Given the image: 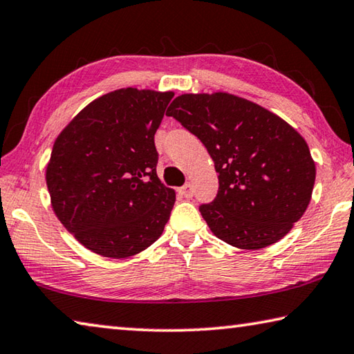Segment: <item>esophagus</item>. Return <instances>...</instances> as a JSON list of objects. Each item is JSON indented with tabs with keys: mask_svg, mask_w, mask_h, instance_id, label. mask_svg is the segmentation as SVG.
I'll use <instances>...</instances> for the list:
<instances>
[{
	"mask_svg": "<svg viewBox=\"0 0 354 354\" xmlns=\"http://www.w3.org/2000/svg\"><path fill=\"white\" fill-rule=\"evenodd\" d=\"M178 193H180L183 197H187V199H189V197L193 196V187H191V183H185L183 187L178 189Z\"/></svg>",
	"mask_w": 354,
	"mask_h": 354,
	"instance_id": "esophagus-1",
	"label": "esophagus"
}]
</instances>
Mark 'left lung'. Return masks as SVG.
Listing matches in <instances>:
<instances>
[{"label":"left lung","instance_id":"1","mask_svg":"<svg viewBox=\"0 0 354 354\" xmlns=\"http://www.w3.org/2000/svg\"><path fill=\"white\" fill-rule=\"evenodd\" d=\"M166 115L194 133L214 161L218 196L199 208L214 236L245 250L286 236L315 182L305 138L270 110L225 91L180 95Z\"/></svg>","mask_w":354,"mask_h":354}]
</instances>
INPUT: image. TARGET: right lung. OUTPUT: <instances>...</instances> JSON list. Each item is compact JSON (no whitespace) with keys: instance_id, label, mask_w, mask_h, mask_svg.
<instances>
[{"instance_id":"1","label":"right lung","mask_w":354,"mask_h":354,"mask_svg":"<svg viewBox=\"0 0 354 354\" xmlns=\"http://www.w3.org/2000/svg\"><path fill=\"white\" fill-rule=\"evenodd\" d=\"M172 91L127 86L99 96L66 124L46 165L54 214L105 258L146 250L165 230L176 191L157 176L153 135Z\"/></svg>"}]
</instances>
